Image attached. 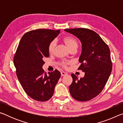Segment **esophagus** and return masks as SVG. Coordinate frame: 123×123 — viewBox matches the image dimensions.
Returning a JSON list of instances; mask_svg holds the SVG:
<instances>
[{
    "label": "esophagus",
    "instance_id": "34e87169",
    "mask_svg": "<svg viewBox=\"0 0 123 123\" xmlns=\"http://www.w3.org/2000/svg\"><path fill=\"white\" fill-rule=\"evenodd\" d=\"M61 76H65V75H66L67 74V73H66V72H61Z\"/></svg>",
    "mask_w": 123,
    "mask_h": 123
}]
</instances>
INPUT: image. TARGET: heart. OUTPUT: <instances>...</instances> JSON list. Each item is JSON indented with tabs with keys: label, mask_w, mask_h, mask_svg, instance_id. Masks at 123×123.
<instances>
[{
	"label": "heart",
	"mask_w": 123,
	"mask_h": 123,
	"mask_svg": "<svg viewBox=\"0 0 123 123\" xmlns=\"http://www.w3.org/2000/svg\"><path fill=\"white\" fill-rule=\"evenodd\" d=\"M63 43L66 44V45L69 50L72 49L74 48L78 47V42L76 40V39L72 36H66L62 39ZM56 45V42L55 41H51L49 43L48 46V51L50 54L53 53L54 48H55ZM70 63V61H62L59 62V65L61 66L62 67L64 68H66L67 67L68 64Z\"/></svg>",
	"instance_id": "heart-1"
}]
</instances>
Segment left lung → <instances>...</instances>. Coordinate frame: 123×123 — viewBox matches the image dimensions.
Returning <instances> with one entry per match:
<instances>
[{
	"instance_id": "8db88e82",
	"label": "left lung",
	"mask_w": 123,
	"mask_h": 123,
	"mask_svg": "<svg viewBox=\"0 0 123 123\" xmlns=\"http://www.w3.org/2000/svg\"><path fill=\"white\" fill-rule=\"evenodd\" d=\"M64 31L76 36L82 43L78 70L85 72L84 77L80 79L71 74L73 82L69 86L70 93L76 100H90L101 93L111 73L110 49L99 35L90 29L74 28Z\"/></svg>"
}]
</instances>
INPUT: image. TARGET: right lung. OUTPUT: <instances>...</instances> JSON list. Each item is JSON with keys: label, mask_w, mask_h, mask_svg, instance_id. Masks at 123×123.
<instances>
[{"label": "right lung", "mask_w": 123, "mask_h": 123, "mask_svg": "<svg viewBox=\"0 0 123 123\" xmlns=\"http://www.w3.org/2000/svg\"><path fill=\"white\" fill-rule=\"evenodd\" d=\"M60 30L39 29L26 32L20 39L14 55L13 63L23 88L35 100L45 101L53 95L61 76L57 69L47 74L43 69L44 57L49 56V43Z\"/></svg>", "instance_id": "obj_1"}]
</instances>
